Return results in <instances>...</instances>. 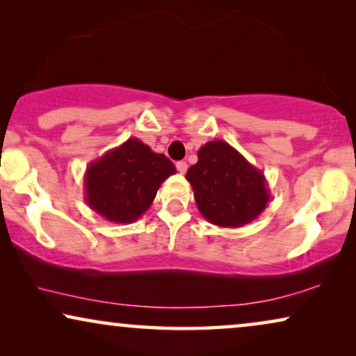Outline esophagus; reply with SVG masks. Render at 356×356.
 I'll return each mask as SVG.
<instances>
[{
  "label": "esophagus",
  "mask_w": 356,
  "mask_h": 356,
  "mask_svg": "<svg viewBox=\"0 0 356 356\" xmlns=\"http://www.w3.org/2000/svg\"><path fill=\"white\" fill-rule=\"evenodd\" d=\"M177 170L181 175H184V173H186V170H188V163L186 162H178L177 163Z\"/></svg>",
  "instance_id": "1"
}]
</instances>
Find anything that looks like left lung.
<instances>
[{"label": "left lung", "instance_id": "8db88e82", "mask_svg": "<svg viewBox=\"0 0 356 356\" xmlns=\"http://www.w3.org/2000/svg\"><path fill=\"white\" fill-rule=\"evenodd\" d=\"M186 179L193 186L199 212L217 227L246 225L259 217L270 201L264 173L225 140L204 144Z\"/></svg>", "mask_w": 356, "mask_h": 356}]
</instances>
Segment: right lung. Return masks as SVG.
Instances as JSON below:
<instances>
[{
    "label": "right lung",
    "instance_id": "obj_1",
    "mask_svg": "<svg viewBox=\"0 0 356 356\" xmlns=\"http://www.w3.org/2000/svg\"><path fill=\"white\" fill-rule=\"evenodd\" d=\"M175 173L172 160L129 138L87 165L84 199L105 220L133 223L154 202L160 184Z\"/></svg>",
    "mask_w": 356,
    "mask_h": 356
}]
</instances>
